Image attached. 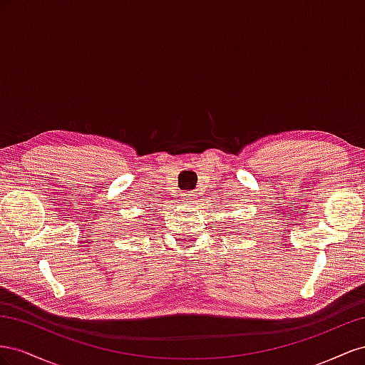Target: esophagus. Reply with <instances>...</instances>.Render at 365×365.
<instances>
[{
    "instance_id": "esophagus-1",
    "label": "esophagus",
    "mask_w": 365,
    "mask_h": 365,
    "mask_svg": "<svg viewBox=\"0 0 365 365\" xmlns=\"http://www.w3.org/2000/svg\"><path fill=\"white\" fill-rule=\"evenodd\" d=\"M183 203L186 206H194L197 203V194L190 191V192H185L183 194Z\"/></svg>"
}]
</instances>
